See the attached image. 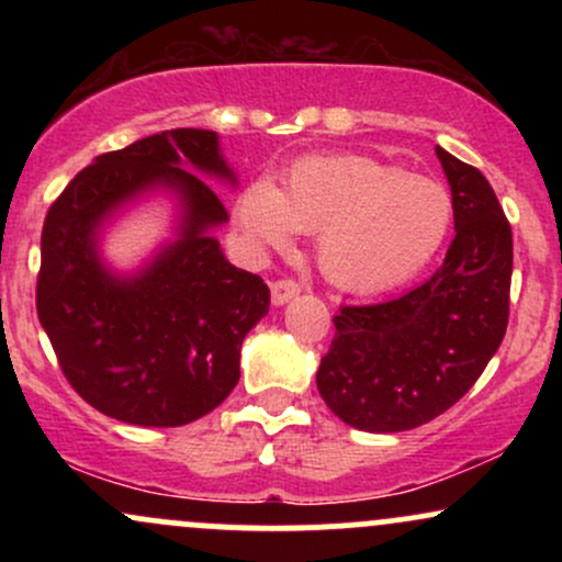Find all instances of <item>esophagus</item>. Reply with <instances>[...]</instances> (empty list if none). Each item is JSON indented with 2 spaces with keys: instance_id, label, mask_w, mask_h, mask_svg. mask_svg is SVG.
I'll return each mask as SVG.
<instances>
[{
  "instance_id": "esophagus-1",
  "label": "esophagus",
  "mask_w": 562,
  "mask_h": 562,
  "mask_svg": "<svg viewBox=\"0 0 562 562\" xmlns=\"http://www.w3.org/2000/svg\"><path fill=\"white\" fill-rule=\"evenodd\" d=\"M301 293V285L293 280H277L272 282V303L274 306H282V303H288L290 299H295V295Z\"/></svg>"
}]
</instances>
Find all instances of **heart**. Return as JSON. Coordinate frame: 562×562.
<instances>
[{
  "label": "heart",
  "mask_w": 562,
  "mask_h": 562,
  "mask_svg": "<svg viewBox=\"0 0 562 562\" xmlns=\"http://www.w3.org/2000/svg\"><path fill=\"white\" fill-rule=\"evenodd\" d=\"M451 218L441 182L362 156L303 158L282 190L256 179L237 200V224L254 248L285 250L293 232H317L322 274L353 293L415 277L447 240Z\"/></svg>",
  "instance_id": "obj_1"
}]
</instances>
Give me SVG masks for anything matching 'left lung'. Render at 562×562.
<instances>
[{
	"label": "left lung",
	"mask_w": 562,
	"mask_h": 562,
	"mask_svg": "<svg viewBox=\"0 0 562 562\" xmlns=\"http://www.w3.org/2000/svg\"><path fill=\"white\" fill-rule=\"evenodd\" d=\"M454 205V240L423 285L340 306L317 389L333 415L367 434L430 423L460 402L507 330L513 232L492 184L436 145Z\"/></svg>",
	"instance_id": "8db88e82"
}]
</instances>
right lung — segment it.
Returning a JSON list of instances; mask_svg holds the SVG:
<instances>
[{"label":"right lung","mask_w":562,"mask_h":562,"mask_svg":"<svg viewBox=\"0 0 562 562\" xmlns=\"http://www.w3.org/2000/svg\"><path fill=\"white\" fill-rule=\"evenodd\" d=\"M203 176L237 184L218 134L171 128L94 158L44 218L38 322L76 393L121 423L177 428L216 409L269 312L261 277L232 267L214 237L229 216ZM156 191L178 203L175 237L115 273L99 250L104 227Z\"/></svg>","instance_id":"right-lung-1"}]
</instances>
